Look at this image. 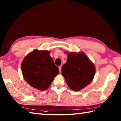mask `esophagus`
<instances>
[{
  "mask_svg": "<svg viewBox=\"0 0 121 121\" xmlns=\"http://www.w3.org/2000/svg\"><path fill=\"white\" fill-rule=\"evenodd\" d=\"M59 71H60V73H61V66H59Z\"/></svg>",
  "mask_w": 121,
  "mask_h": 121,
  "instance_id": "1",
  "label": "esophagus"
}]
</instances>
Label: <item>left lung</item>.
Returning <instances> with one entry per match:
<instances>
[{
    "mask_svg": "<svg viewBox=\"0 0 121 121\" xmlns=\"http://www.w3.org/2000/svg\"><path fill=\"white\" fill-rule=\"evenodd\" d=\"M67 53V62L62 65L61 73L70 89L79 91L92 81L95 65L83 52Z\"/></svg>",
    "mask_w": 121,
    "mask_h": 121,
    "instance_id": "obj_1",
    "label": "left lung"
}]
</instances>
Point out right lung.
<instances>
[{
  "mask_svg": "<svg viewBox=\"0 0 121 121\" xmlns=\"http://www.w3.org/2000/svg\"><path fill=\"white\" fill-rule=\"evenodd\" d=\"M50 53L47 50H35L21 63L24 79L30 86L40 91L48 89L59 73Z\"/></svg>",
  "mask_w": 121,
  "mask_h": 121,
  "instance_id": "1",
  "label": "right lung"
}]
</instances>
